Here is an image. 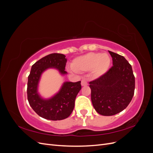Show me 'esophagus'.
Listing matches in <instances>:
<instances>
[{"label": "esophagus", "mask_w": 153, "mask_h": 153, "mask_svg": "<svg viewBox=\"0 0 153 153\" xmlns=\"http://www.w3.org/2000/svg\"><path fill=\"white\" fill-rule=\"evenodd\" d=\"M81 85L82 86H87L88 85V83L85 80H82L81 82Z\"/></svg>", "instance_id": "34e87169"}]
</instances>
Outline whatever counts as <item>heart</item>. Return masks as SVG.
I'll list each match as a JSON object with an SVG mask.
<instances>
[{"label": "heart", "instance_id": "heart-1", "mask_svg": "<svg viewBox=\"0 0 153 153\" xmlns=\"http://www.w3.org/2000/svg\"><path fill=\"white\" fill-rule=\"evenodd\" d=\"M110 64L111 58L107 53L90 52L76 57L71 68L76 72L91 71L94 76L100 77L107 72Z\"/></svg>", "mask_w": 153, "mask_h": 153}]
</instances>
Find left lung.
<instances>
[{
	"label": "left lung",
	"mask_w": 153,
	"mask_h": 153,
	"mask_svg": "<svg viewBox=\"0 0 153 153\" xmlns=\"http://www.w3.org/2000/svg\"><path fill=\"white\" fill-rule=\"evenodd\" d=\"M113 66L103 76L89 82L94 109L105 116L117 114L130 103L135 91L131 66L122 55L108 51Z\"/></svg>",
	"instance_id": "obj_1"
}]
</instances>
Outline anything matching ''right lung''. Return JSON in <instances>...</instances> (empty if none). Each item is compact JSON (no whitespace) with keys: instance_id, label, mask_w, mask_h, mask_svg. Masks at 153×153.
<instances>
[{"instance_id":"add662e5","label":"right lung","mask_w":153,"mask_h":153,"mask_svg":"<svg viewBox=\"0 0 153 153\" xmlns=\"http://www.w3.org/2000/svg\"><path fill=\"white\" fill-rule=\"evenodd\" d=\"M66 56L61 53H51L39 59L32 66L27 83V99L32 108L40 117L52 121L68 117L75 106V101L82 86L80 81L64 82L61 89L53 96L44 99L38 91L42 73L49 68H55L62 75H66Z\"/></svg>"}]
</instances>
